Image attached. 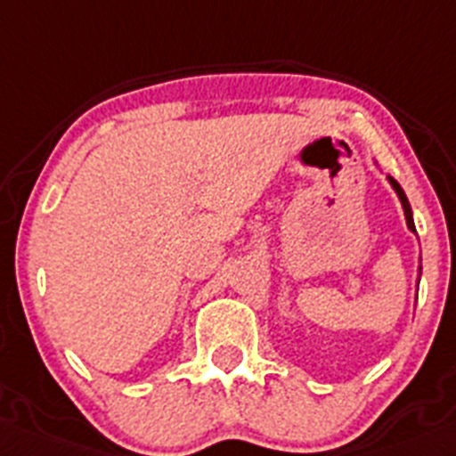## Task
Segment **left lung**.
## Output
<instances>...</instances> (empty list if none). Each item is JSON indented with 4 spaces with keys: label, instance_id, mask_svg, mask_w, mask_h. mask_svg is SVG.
Instances as JSON below:
<instances>
[{
    "label": "left lung",
    "instance_id": "8db88e82",
    "mask_svg": "<svg viewBox=\"0 0 456 456\" xmlns=\"http://www.w3.org/2000/svg\"><path fill=\"white\" fill-rule=\"evenodd\" d=\"M387 179H389V183H392V188L396 190L398 199H401V203H403V210H405V219H407V225H410V231H411V232H416V228H414V219H411V208H410V201H407L405 192H403V188H401V185H398V181H396V179H392V176H387Z\"/></svg>",
    "mask_w": 456,
    "mask_h": 456
}]
</instances>
